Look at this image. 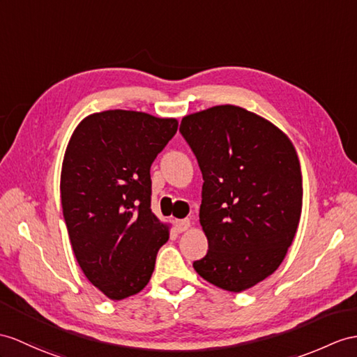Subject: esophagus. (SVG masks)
<instances>
[{"label": "esophagus", "instance_id": "esophagus-1", "mask_svg": "<svg viewBox=\"0 0 357 357\" xmlns=\"http://www.w3.org/2000/svg\"><path fill=\"white\" fill-rule=\"evenodd\" d=\"M189 227H190V221H189V220H177V221H176V230H177L178 233L188 230Z\"/></svg>", "mask_w": 357, "mask_h": 357}]
</instances>
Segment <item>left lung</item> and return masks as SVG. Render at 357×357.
Masks as SVG:
<instances>
[{
    "instance_id": "obj_1",
    "label": "left lung",
    "mask_w": 357,
    "mask_h": 357,
    "mask_svg": "<svg viewBox=\"0 0 357 357\" xmlns=\"http://www.w3.org/2000/svg\"><path fill=\"white\" fill-rule=\"evenodd\" d=\"M203 174L199 224L204 280L242 292L280 266L298 229L303 180L291 139L268 119L224 104L181 119Z\"/></svg>"
}]
</instances>
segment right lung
<instances>
[{
    "instance_id": "1",
    "label": "right lung",
    "mask_w": 357,
    "mask_h": 357,
    "mask_svg": "<svg viewBox=\"0 0 357 357\" xmlns=\"http://www.w3.org/2000/svg\"><path fill=\"white\" fill-rule=\"evenodd\" d=\"M176 118L92 113L69 139L60 174L63 218L88 280L110 300L141 292L169 225L151 212L150 168L176 135Z\"/></svg>"
}]
</instances>
